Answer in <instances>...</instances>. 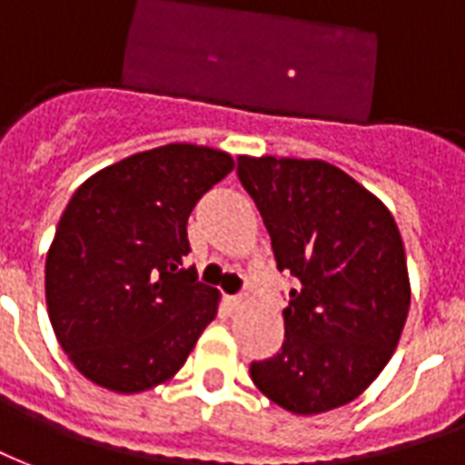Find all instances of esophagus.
Instances as JSON below:
<instances>
[{"instance_id": "34e87169", "label": "esophagus", "mask_w": 465, "mask_h": 465, "mask_svg": "<svg viewBox=\"0 0 465 465\" xmlns=\"http://www.w3.org/2000/svg\"><path fill=\"white\" fill-rule=\"evenodd\" d=\"M225 304L230 307V312H240L247 304L245 294H237V297H225Z\"/></svg>"}]
</instances>
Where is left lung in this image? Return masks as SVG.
I'll return each mask as SVG.
<instances>
[{"label": "left lung", "instance_id": "1", "mask_svg": "<svg viewBox=\"0 0 465 465\" xmlns=\"http://www.w3.org/2000/svg\"><path fill=\"white\" fill-rule=\"evenodd\" d=\"M280 272L297 280L282 310V349L250 376L287 411L354 401L394 354L411 284L401 232L381 200L324 161L237 158Z\"/></svg>", "mask_w": 465, "mask_h": 465}]
</instances>
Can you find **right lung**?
<instances>
[{
  "instance_id": "add662e5",
  "label": "right lung",
  "mask_w": 465,
  "mask_h": 465,
  "mask_svg": "<svg viewBox=\"0 0 465 465\" xmlns=\"http://www.w3.org/2000/svg\"><path fill=\"white\" fill-rule=\"evenodd\" d=\"M235 168L208 145L168 143L108 165L74 193L46 255V307L71 364L138 394L168 381L218 314L198 282L188 218Z\"/></svg>"
}]
</instances>
